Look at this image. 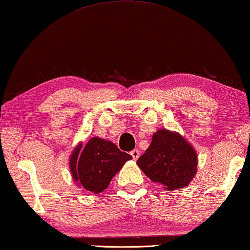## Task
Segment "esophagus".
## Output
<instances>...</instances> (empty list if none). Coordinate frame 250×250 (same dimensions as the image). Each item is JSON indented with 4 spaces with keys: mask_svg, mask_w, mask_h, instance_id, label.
<instances>
[{
    "mask_svg": "<svg viewBox=\"0 0 250 250\" xmlns=\"http://www.w3.org/2000/svg\"><path fill=\"white\" fill-rule=\"evenodd\" d=\"M130 155H131V157H133V159H134V160H137V159L139 158V155H140L139 150H137V149H134L133 151H130Z\"/></svg>",
    "mask_w": 250,
    "mask_h": 250,
    "instance_id": "esophagus-1",
    "label": "esophagus"
}]
</instances>
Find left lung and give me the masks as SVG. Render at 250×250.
<instances>
[{"instance_id": "obj_1", "label": "left lung", "mask_w": 250, "mask_h": 250, "mask_svg": "<svg viewBox=\"0 0 250 250\" xmlns=\"http://www.w3.org/2000/svg\"><path fill=\"white\" fill-rule=\"evenodd\" d=\"M138 167L167 190L188 186L197 173L198 158L192 146L178 133L159 129L151 145L137 160Z\"/></svg>"}]
</instances>
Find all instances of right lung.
<instances>
[{
    "instance_id": "obj_1",
    "label": "right lung",
    "mask_w": 250,
    "mask_h": 250,
    "mask_svg": "<svg viewBox=\"0 0 250 250\" xmlns=\"http://www.w3.org/2000/svg\"><path fill=\"white\" fill-rule=\"evenodd\" d=\"M131 155L121 151L112 141L93 137L83 148L79 144L69 158L72 177L78 186L100 194Z\"/></svg>"
}]
</instances>
